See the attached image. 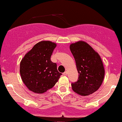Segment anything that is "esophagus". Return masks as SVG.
<instances>
[{
	"mask_svg": "<svg viewBox=\"0 0 122 122\" xmlns=\"http://www.w3.org/2000/svg\"><path fill=\"white\" fill-rule=\"evenodd\" d=\"M67 74H68L67 71H65L63 73V75H67Z\"/></svg>",
	"mask_w": 122,
	"mask_h": 122,
	"instance_id": "obj_1",
	"label": "esophagus"
}]
</instances>
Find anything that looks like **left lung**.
Wrapping results in <instances>:
<instances>
[{
  "label": "left lung",
  "instance_id": "left-lung-1",
  "mask_svg": "<svg viewBox=\"0 0 122 122\" xmlns=\"http://www.w3.org/2000/svg\"><path fill=\"white\" fill-rule=\"evenodd\" d=\"M76 62L78 79L72 83V89L81 96L97 91L103 82L105 70L101 58L88 43L79 41L70 46Z\"/></svg>",
  "mask_w": 122,
  "mask_h": 122
}]
</instances>
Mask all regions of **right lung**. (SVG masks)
Wrapping results in <instances>:
<instances>
[{"mask_svg": "<svg viewBox=\"0 0 122 122\" xmlns=\"http://www.w3.org/2000/svg\"><path fill=\"white\" fill-rule=\"evenodd\" d=\"M56 46L50 41H42L34 45L21 60L20 75L31 91L44 93L55 85L62 75L58 71L56 63L51 61Z\"/></svg>", "mask_w": 122, "mask_h": 122, "instance_id": "add662e5", "label": "right lung"}]
</instances>
